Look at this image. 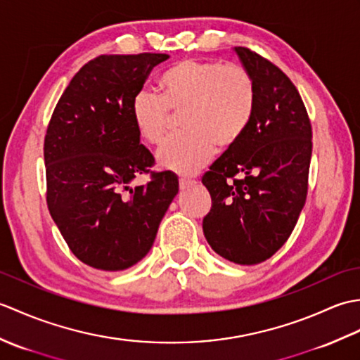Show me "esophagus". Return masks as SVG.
<instances>
[{"label": "esophagus", "instance_id": "1", "mask_svg": "<svg viewBox=\"0 0 360 360\" xmlns=\"http://www.w3.org/2000/svg\"><path fill=\"white\" fill-rule=\"evenodd\" d=\"M196 184L195 179H190V178H179V187L181 190H187L190 187H193Z\"/></svg>", "mask_w": 360, "mask_h": 360}]
</instances>
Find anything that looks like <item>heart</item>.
<instances>
[{"label":"heart","mask_w":360,"mask_h":360,"mask_svg":"<svg viewBox=\"0 0 360 360\" xmlns=\"http://www.w3.org/2000/svg\"><path fill=\"white\" fill-rule=\"evenodd\" d=\"M159 94L139 91L131 117L148 143H160L168 131L170 112L181 111L184 133L159 148L158 164L181 174H192L209 162L215 143L229 147L240 139L255 108V83L241 65L182 58L160 72Z\"/></svg>","instance_id":"heart-1"}]
</instances>
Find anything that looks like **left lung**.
Instances as JSON below:
<instances>
[{"instance_id": "1", "label": "left lung", "mask_w": 360, "mask_h": 360, "mask_svg": "<svg viewBox=\"0 0 360 360\" xmlns=\"http://www.w3.org/2000/svg\"><path fill=\"white\" fill-rule=\"evenodd\" d=\"M255 83L248 128L202 176L212 209L204 236L236 264L271 258L292 233L307 201L312 131L288 75L248 48H233Z\"/></svg>"}]
</instances>
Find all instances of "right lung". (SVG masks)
<instances>
[{
  "label": "right lung",
  "instance_id": "right-lung-1",
  "mask_svg": "<svg viewBox=\"0 0 360 360\" xmlns=\"http://www.w3.org/2000/svg\"><path fill=\"white\" fill-rule=\"evenodd\" d=\"M167 53L101 56L74 75L44 137L48 209L80 262L124 271L148 254L168 205L178 195L172 172L155 162L131 117L134 96Z\"/></svg>",
  "mask_w": 360,
  "mask_h": 360
}]
</instances>
